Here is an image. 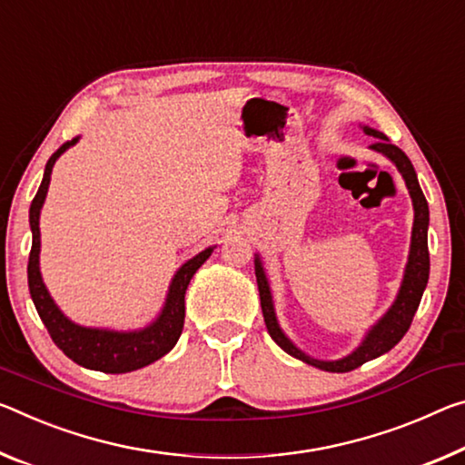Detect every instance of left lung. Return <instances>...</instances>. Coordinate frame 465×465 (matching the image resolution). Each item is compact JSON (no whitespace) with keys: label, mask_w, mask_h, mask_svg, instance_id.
I'll return each instance as SVG.
<instances>
[{"label":"left lung","mask_w":465,"mask_h":465,"mask_svg":"<svg viewBox=\"0 0 465 465\" xmlns=\"http://www.w3.org/2000/svg\"><path fill=\"white\" fill-rule=\"evenodd\" d=\"M364 132L368 136L374 138L371 144L372 151L382 153L387 159H391L395 167L400 169L401 178L405 180V186L410 190L411 204H414V227H411V244H410V256L408 264H405L403 282L400 287V293H397L395 302L391 308L385 312V316L368 331L362 343L353 350L350 356L341 360H314L306 356L304 351L298 350L285 333L279 327L277 316H275V306H272V296L271 287L267 282V275H264L262 262L256 254L254 259V271H256V283H259V293H261V308L264 316V325H267L269 335L272 337L279 348L290 353V356L302 360V362L321 368V371L327 372H350L353 368L362 366L368 360H374L387 353L397 343L401 341V337L408 333L411 325V319L420 306V300H422V293L426 290V283H429V272H430V256H429V203L420 190V183L416 178L414 165L408 159L401 149H397L395 144L389 143V138L372 128L364 126Z\"/></svg>","instance_id":"obj_1"}]
</instances>
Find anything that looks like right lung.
<instances>
[{
	"instance_id": "right-lung-1",
	"label": "right lung",
	"mask_w": 465,
	"mask_h": 465,
	"mask_svg": "<svg viewBox=\"0 0 465 465\" xmlns=\"http://www.w3.org/2000/svg\"><path fill=\"white\" fill-rule=\"evenodd\" d=\"M76 143L78 136L68 140V143H64L60 149L51 154L45 165V173H43L41 186L36 190V196L33 198L31 213H28V221H31L33 232V248L31 256H28V290H31V298L35 302L36 312L41 316L43 325L47 327L54 343L70 360L84 368H91V371H101L109 374L132 372L143 366L153 364L154 360L163 358L165 353L172 351L173 345L178 343L183 329V316H186L183 296H186L188 283L190 279L194 277V272L201 269V264L209 259L215 246H209L203 250V252H198L194 259L182 264L172 279V285H169L163 308H161L159 316L149 327L138 331H109L80 327L76 322H72L68 316L57 308L54 298L49 296L45 283H43L39 269V215L49 190L51 169H54L55 161L60 159V154L68 151L70 146Z\"/></svg>"
}]
</instances>
